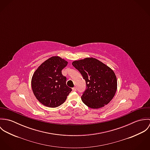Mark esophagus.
Wrapping results in <instances>:
<instances>
[{
	"label": "esophagus",
	"instance_id": "obj_1",
	"mask_svg": "<svg viewBox=\"0 0 150 150\" xmlns=\"http://www.w3.org/2000/svg\"><path fill=\"white\" fill-rule=\"evenodd\" d=\"M72 90H73V91H77V88H76V87H73V88H72Z\"/></svg>",
	"mask_w": 150,
	"mask_h": 150
}]
</instances>
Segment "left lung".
Wrapping results in <instances>:
<instances>
[{
  "mask_svg": "<svg viewBox=\"0 0 150 150\" xmlns=\"http://www.w3.org/2000/svg\"><path fill=\"white\" fill-rule=\"evenodd\" d=\"M72 64L86 81V89L81 96L83 102L94 109L107 105L114 98L117 89L114 71L94 58L74 61Z\"/></svg>",
  "mask_w": 150,
  "mask_h": 150,
  "instance_id": "1",
  "label": "left lung"
}]
</instances>
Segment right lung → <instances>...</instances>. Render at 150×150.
Returning <instances> with one entry per match:
<instances>
[{"label": "right lung", "mask_w": 150, "mask_h": 150, "mask_svg": "<svg viewBox=\"0 0 150 150\" xmlns=\"http://www.w3.org/2000/svg\"><path fill=\"white\" fill-rule=\"evenodd\" d=\"M67 61L58 56L52 57L40 64L34 72L31 86L36 99L48 107H58L63 104L71 88L66 86V77L62 70Z\"/></svg>", "instance_id": "add662e5"}]
</instances>
